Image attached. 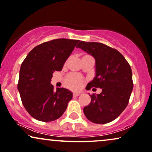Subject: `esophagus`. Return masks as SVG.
Returning <instances> with one entry per match:
<instances>
[{"label":"esophagus","instance_id":"34e87169","mask_svg":"<svg viewBox=\"0 0 152 152\" xmlns=\"http://www.w3.org/2000/svg\"><path fill=\"white\" fill-rule=\"evenodd\" d=\"M79 95H80V93H73L72 96L74 97V98H75V97L79 96Z\"/></svg>","mask_w":152,"mask_h":152}]
</instances>
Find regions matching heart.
Masks as SVG:
<instances>
[{
	"label": "heart",
	"mask_w": 152,
	"mask_h": 152,
	"mask_svg": "<svg viewBox=\"0 0 152 152\" xmlns=\"http://www.w3.org/2000/svg\"><path fill=\"white\" fill-rule=\"evenodd\" d=\"M64 83H65L66 86L69 89L78 90L83 85V78L75 73H69L66 76Z\"/></svg>",
	"instance_id": "heart-1"
}]
</instances>
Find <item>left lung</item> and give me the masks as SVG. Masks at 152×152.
<instances>
[{"label": "left lung", "mask_w": 152, "mask_h": 152, "mask_svg": "<svg viewBox=\"0 0 152 152\" xmlns=\"http://www.w3.org/2000/svg\"><path fill=\"white\" fill-rule=\"evenodd\" d=\"M77 47L95 59L96 76L87 85L88 90L102 89L99 95H90L91 102L83 109L85 116L95 124L111 122L129 103L134 87L130 64L118 51L104 44L81 41Z\"/></svg>", "instance_id": "1"}]
</instances>
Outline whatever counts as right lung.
I'll return each instance as SVG.
<instances>
[{
    "label": "right lung",
    "mask_w": 152,
    "mask_h": 152,
    "mask_svg": "<svg viewBox=\"0 0 152 152\" xmlns=\"http://www.w3.org/2000/svg\"><path fill=\"white\" fill-rule=\"evenodd\" d=\"M79 40L57 39L35 47L22 62L18 90L22 103L34 118L49 122L67 109L72 93L63 88L54 90L52 74L62 70Z\"/></svg>",
    "instance_id": "right-lung-1"
}]
</instances>
